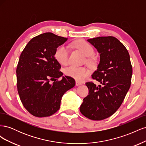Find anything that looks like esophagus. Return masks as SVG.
Listing matches in <instances>:
<instances>
[{
	"mask_svg": "<svg viewBox=\"0 0 146 146\" xmlns=\"http://www.w3.org/2000/svg\"><path fill=\"white\" fill-rule=\"evenodd\" d=\"M82 85V83L81 82H78V81H77V80L76 81V86H80V85Z\"/></svg>",
	"mask_w": 146,
	"mask_h": 146,
	"instance_id": "esophagus-1",
	"label": "esophagus"
}]
</instances>
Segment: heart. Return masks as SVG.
Segmentation results:
<instances>
[{"instance_id": "b5f03b06", "label": "heart", "mask_w": 146, "mask_h": 146, "mask_svg": "<svg viewBox=\"0 0 146 146\" xmlns=\"http://www.w3.org/2000/svg\"><path fill=\"white\" fill-rule=\"evenodd\" d=\"M69 47L76 48L81 52L83 54L88 57L87 63L90 64H93L94 59L93 56L94 54V48L89 42L82 39H79L74 41L69 44ZM69 48L68 46L61 45L56 48L55 52V59L58 62L63 65L67 64L69 61ZM64 74L66 76L74 78L78 82H82L85 78L90 76V70L84 67H76L74 66H69L64 70Z\"/></svg>"}]
</instances>
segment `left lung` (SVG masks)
<instances>
[{
    "label": "left lung",
    "mask_w": 146,
    "mask_h": 146,
    "mask_svg": "<svg viewBox=\"0 0 146 146\" xmlns=\"http://www.w3.org/2000/svg\"><path fill=\"white\" fill-rule=\"evenodd\" d=\"M98 50L100 62L92 78L101 85L86 82L89 90L80 111L94 121L108 118L120 107L131 85L132 66L129 52L123 44L113 36L88 39Z\"/></svg>",
    "instance_id": "left-lung-1"
}]
</instances>
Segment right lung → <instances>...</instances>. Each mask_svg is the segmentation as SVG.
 I'll use <instances>...</instances> for the list:
<instances>
[{
  "instance_id": "obj_1",
  "label": "right lung",
  "mask_w": 146,
  "mask_h": 146,
  "mask_svg": "<svg viewBox=\"0 0 146 146\" xmlns=\"http://www.w3.org/2000/svg\"><path fill=\"white\" fill-rule=\"evenodd\" d=\"M67 39L50 32L41 34L31 39L19 56L16 69L17 91L24 107L34 116L47 117L55 113L63 94L76 85L74 79L68 76L58 80L63 73L55 52Z\"/></svg>"
}]
</instances>
